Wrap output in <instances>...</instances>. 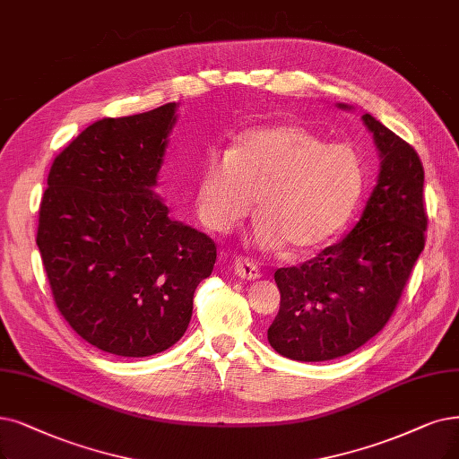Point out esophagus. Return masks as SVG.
I'll list each match as a JSON object with an SVG mask.
<instances>
[{
	"instance_id": "34e87169",
	"label": "esophagus",
	"mask_w": 459,
	"mask_h": 459,
	"mask_svg": "<svg viewBox=\"0 0 459 459\" xmlns=\"http://www.w3.org/2000/svg\"><path fill=\"white\" fill-rule=\"evenodd\" d=\"M235 274H239L241 279L247 281H255L260 279V269L254 262H250L245 255H235Z\"/></svg>"
}]
</instances>
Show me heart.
Segmentation results:
<instances>
[{"mask_svg":"<svg viewBox=\"0 0 459 459\" xmlns=\"http://www.w3.org/2000/svg\"><path fill=\"white\" fill-rule=\"evenodd\" d=\"M363 178L352 144H327L293 122L258 126L201 163L197 214L209 230L224 233L250 214L258 195L254 241L307 252L342 231L359 204Z\"/></svg>","mask_w":459,"mask_h":459,"instance_id":"1","label":"heart"}]
</instances>
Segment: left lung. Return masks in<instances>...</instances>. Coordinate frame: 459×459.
I'll use <instances>...</instances> for the list:
<instances>
[{"instance_id": "obj_1", "label": "left lung", "mask_w": 459, "mask_h": 459, "mask_svg": "<svg viewBox=\"0 0 459 459\" xmlns=\"http://www.w3.org/2000/svg\"><path fill=\"white\" fill-rule=\"evenodd\" d=\"M361 118L382 161L359 222L316 258L274 271L281 308L267 339L290 359H335L373 339L394 315L426 245L420 156L375 117Z\"/></svg>"}]
</instances>
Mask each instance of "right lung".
<instances>
[{"mask_svg":"<svg viewBox=\"0 0 459 459\" xmlns=\"http://www.w3.org/2000/svg\"><path fill=\"white\" fill-rule=\"evenodd\" d=\"M177 103L101 118L54 158L38 247L60 315L91 346L124 358L168 351L212 273L209 235L154 195Z\"/></svg>","mask_w":459,"mask_h":459,"instance_id":"obj_1","label":"right lung"}]
</instances>
